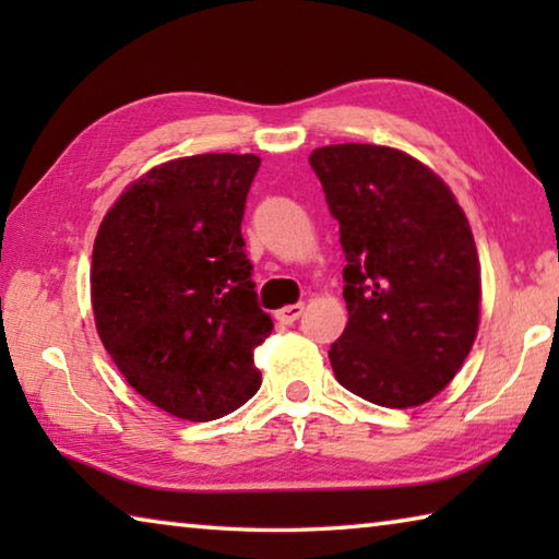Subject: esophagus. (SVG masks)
<instances>
[{
    "instance_id": "34e87169",
    "label": "esophagus",
    "mask_w": 559,
    "mask_h": 559,
    "mask_svg": "<svg viewBox=\"0 0 559 559\" xmlns=\"http://www.w3.org/2000/svg\"><path fill=\"white\" fill-rule=\"evenodd\" d=\"M300 316H302V302H293V306H283L281 310H276V320L283 325L296 323Z\"/></svg>"
}]
</instances>
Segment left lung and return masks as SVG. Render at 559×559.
Returning <instances> with one entry per match:
<instances>
[{"instance_id": "obj_1", "label": "left lung", "mask_w": 559, "mask_h": 559, "mask_svg": "<svg viewBox=\"0 0 559 559\" xmlns=\"http://www.w3.org/2000/svg\"><path fill=\"white\" fill-rule=\"evenodd\" d=\"M340 222L347 325L330 345L337 382L406 409L437 396L478 333L480 263L456 197L419 159L382 145L310 155Z\"/></svg>"}]
</instances>
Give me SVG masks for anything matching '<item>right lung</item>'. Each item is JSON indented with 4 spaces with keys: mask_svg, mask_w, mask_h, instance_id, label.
<instances>
[{
    "mask_svg": "<svg viewBox=\"0 0 559 559\" xmlns=\"http://www.w3.org/2000/svg\"><path fill=\"white\" fill-rule=\"evenodd\" d=\"M257 155L169 159L132 182L93 243L98 335L128 384L159 409L212 421L261 386L253 349L271 335L241 219Z\"/></svg>",
    "mask_w": 559,
    "mask_h": 559,
    "instance_id": "1",
    "label": "right lung"
}]
</instances>
